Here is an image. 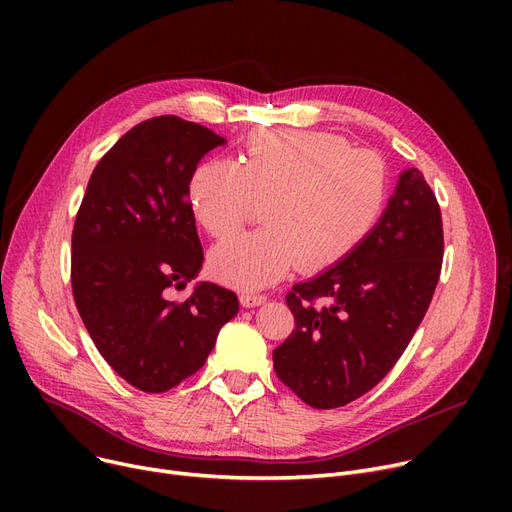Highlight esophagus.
<instances>
[{"mask_svg":"<svg viewBox=\"0 0 512 512\" xmlns=\"http://www.w3.org/2000/svg\"><path fill=\"white\" fill-rule=\"evenodd\" d=\"M267 301L265 294H257V292H242L240 294V303L245 307H259Z\"/></svg>","mask_w":512,"mask_h":512,"instance_id":"esophagus-1","label":"esophagus"}]
</instances>
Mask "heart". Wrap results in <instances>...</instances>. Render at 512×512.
Instances as JSON below:
<instances>
[{
  "instance_id": "1",
  "label": "heart",
  "mask_w": 512,
  "mask_h": 512,
  "mask_svg": "<svg viewBox=\"0 0 512 512\" xmlns=\"http://www.w3.org/2000/svg\"><path fill=\"white\" fill-rule=\"evenodd\" d=\"M384 161L317 130H257L240 164L201 161L188 182V207L213 238H226L265 203V228L213 251V270L238 288H263L297 265L321 272L353 255L386 205Z\"/></svg>"
}]
</instances>
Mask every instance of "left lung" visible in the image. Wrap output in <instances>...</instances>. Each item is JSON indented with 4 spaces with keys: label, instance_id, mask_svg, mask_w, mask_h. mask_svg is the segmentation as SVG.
<instances>
[{
    "label": "left lung",
    "instance_id": "1",
    "mask_svg": "<svg viewBox=\"0 0 512 512\" xmlns=\"http://www.w3.org/2000/svg\"><path fill=\"white\" fill-rule=\"evenodd\" d=\"M442 257L440 205L409 168L363 245L286 294L297 328L274 348L278 378L313 409L344 407L380 384L432 303Z\"/></svg>",
    "mask_w": 512,
    "mask_h": 512
}]
</instances>
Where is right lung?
Listing matches in <instances>:
<instances>
[{"instance_id": "add662e5", "label": "right lung", "mask_w": 512, "mask_h": 512, "mask_svg": "<svg viewBox=\"0 0 512 512\" xmlns=\"http://www.w3.org/2000/svg\"><path fill=\"white\" fill-rule=\"evenodd\" d=\"M226 143L178 116L130 128L95 166L72 230V294L101 357L130 386L159 394L207 361L236 294L199 282L203 265L188 182L201 157Z\"/></svg>"}]
</instances>
